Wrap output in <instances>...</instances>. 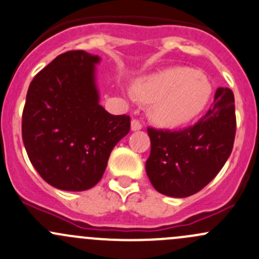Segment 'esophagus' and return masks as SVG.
I'll return each instance as SVG.
<instances>
[{"label":"esophagus","instance_id":"obj_1","mask_svg":"<svg viewBox=\"0 0 259 259\" xmlns=\"http://www.w3.org/2000/svg\"><path fill=\"white\" fill-rule=\"evenodd\" d=\"M142 127H143V125H142V122L139 121V120H137V119L132 120V130H133V132H138V130H140Z\"/></svg>","mask_w":259,"mask_h":259}]
</instances>
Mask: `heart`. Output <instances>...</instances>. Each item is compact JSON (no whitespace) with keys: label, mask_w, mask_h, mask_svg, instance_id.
Returning <instances> with one entry per match:
<instances>
[{"label":"heart","mask_w":259,"mask_h":259,"mask_svg":"<svg viewBox=\"0 0 259 259\" xmlns=\"http://www.w3.org/2000/svg\"><path fill=\"white\" fill-rule=\"evenodd\" d=\"M134 93L143 103H153L151 117L163 126H180L192 121L208 105L209 80L192 67L161 70L135 82Z\"/></svg>","instance_id":"b5f03b06"}]
</instances>
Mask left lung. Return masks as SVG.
I'll return each mask as SVG.
<instances>
[{
	"label": "left lung",
	"mask_w": 259,
	"mask_h": 259,
	"mask_svg": "<svg viewBox=\"0 0 259 259\" xmlns=\"http://www.w3.org/2000/svg\"><path fill=\"white\" fill-rule=\"evenodd\" d=\"M233 91L218 88L213 106L183 130L148 127L151 149L145 169L159 193L185 198L195 194L221 171L236 138Z\"/></svg>",
	"instance_id": "1"
}]
</instances>
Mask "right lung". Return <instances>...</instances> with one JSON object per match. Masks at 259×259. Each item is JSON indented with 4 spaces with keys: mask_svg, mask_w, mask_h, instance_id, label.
Listing matches in <instances>:
<instances>
[{
    "mask_svg": "<svg viewBox=\"0 0 259 259\" xmlns=\"http://www.w3.org/2000/svg\"><path fill=\"white\" fill-rule=\"evenodd\" d=\"M82 50L59 55L31 81L22 113V140L41 178L69 192L93 188L114 146L130 130V116L99 104L95 65Z\"/></svg>",
    "mask_w": 259,
    "mask_h": 259,
    "instance_id": "1",
    "label": "right lung"
}]
</instances>
